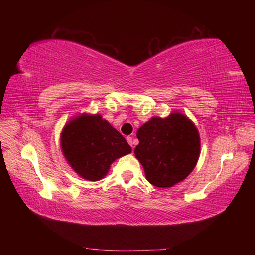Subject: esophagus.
Here are the masks:
<instances>
[{
	"label": "esophagus",
	"mask_w": 255,
	"mask_h": 255,
	"mask_svg": "<svg viewBox=\"0 0 255 255\" xmlns=\"http://www.w3.org/2000/svg\"><path fill=\"white\" fill-rule=\"evenodd\" d=\"M127 141H128V144L131 146V147H133V139H132V137H127Z\"/></svg>",
	"instance_id": "1"
}]
</instances>
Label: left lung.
<instances>
[{
  "label": "left lung",
  "instance_id": "8db88e82",
  "mask_svg": "<svg viewBox=\"0 0 255 255\" xmlns=\"http://www.w3.org/2000/svg\"><path fill=\"white\" fill-rule=\"evenodd\" d=\"M135 153L146 179L157 188H170L184 180L199 158L200 138L195 125L183 115L153 117L137 131Z\"/></svg>",
  "mask_w": 255,
  "mask_h": 255
}]
</instances>
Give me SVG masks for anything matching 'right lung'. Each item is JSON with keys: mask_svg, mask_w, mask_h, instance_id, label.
Instances as JSON below:
<instances>
[{"mask_svg": "<svg viewBox=\"0 0 255 255\" xmlns=\"http://www.w3.org/2000/svg\"><path fill=\"white\" fill-rule=\"evenodd\" d=\"M60 145L73 170L90 181L102 179L115 159L131 152L126 139L100 115H83L68 123Z\"/></svg>", "mask_w": 255, "mask_h": 255, "instance_id": "obj_1", "label": "right lung"}]
</instances>
